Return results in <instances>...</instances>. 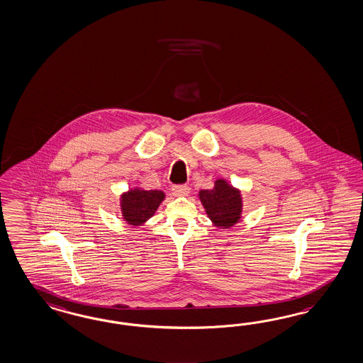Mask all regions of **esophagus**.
Returning <instances> with one entry per match:
<instances>
[{
	"label": "esophagus",
	"mask_w": 363,
	"mask_h": 363,
	"mask_svg": "<svg viewBox=\"0 0 363 363\" xmlns=\"http://www.w3.org/2000/svg\"><path fill=\"white\" fill-rule=\"evenodd\" d=\"M172 194L175 196H186L189 194V186L186 184H177L172 186Z\"/></svg>",
	"instance_id": "1"
}]
</instances>
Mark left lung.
I'll list each match as a JSON object with an SVG mask.
<instances>
[{
    "label": "left lung",
    "instance_id": "1",
    "mask_svg": "<svg viewBox=\"0 0 363 363\" xmlns=\"http://www.w3.org/2000/svg\"><path fill=\"white\" fill-rule=\"evenodd\" d=\"M208 216L221 228H229L240 220L241 196L240 191L218 179L212 189H203L199 194Z\"/></svg>",
    "mask_w": 363,
    "mask_h": 363
}]
</instances>
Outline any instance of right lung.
<instances>
[{"mask_svg": "<svg viewBox=\"0 0 363 363\" xmlns=\"http://www.w3.org/2000/svg\"><path fill=\"white\" fill-rule=\"evenodd\" d=\"M164 199V194L157 189H131L122 195V215L131 225H140L152 218Z\"/></svg>", "mask_w": 363, "mask_h": 363, "instance_id": "add662e5", "label": "right lung"}]
</instances>
